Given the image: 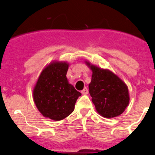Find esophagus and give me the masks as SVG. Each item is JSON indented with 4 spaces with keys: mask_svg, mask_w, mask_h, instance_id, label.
<instances>
[{
    "mask_svg": "<svg viewBox=\"0 0 155 155\" xmlns=\"http://www.w3.org/2000/svg\"><path fill=\"white\" fill-rule=\"evenodd\" d=\"M87 93H88V90H87V87H84V89L81 91V94H87Z\"/></svg>",
    "mask_w": 155,
    "mask_h": 155,
    "instance_id": "34e87169",
    "label": "esophagus"
}]
</instances>
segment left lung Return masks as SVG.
I'll return each mask as SVG.
<instances>
[{"mask_svg": "<svg viewBox=\"0 0 155 155\" xmlns=\"http://www.w3.org/2000/svg\"><path fill=\"white\" fill-rule=\"evenodd\" d=\"M87 65L92 71L89 93L97 112L106 118L116 117L125 111L129 105L128 87L121 79L109 70Z\"/></svg>", "mask_w": 155, "mask_h": 155, "instance_id": "left-lung-1", "label": "left lung"}]
</instances>
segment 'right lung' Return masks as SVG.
Masks as SVG:
<instances>
[{"label":"right lung","mask_w":155,"mask_h":155,"mask_svg":"<svg viewBox=\"0 0 155 155\" xmlns=\"http://www.w3.org/2000/svg\"><path fill=\"white\" fill-rule=\"evenodd\" d=\"M68 64L53 62L42 71L33 91V99L42 116L59 121L72 113L81 95L66 77Z\"/></svg>","instance_id":"right-lung-1"}]
</instances>
